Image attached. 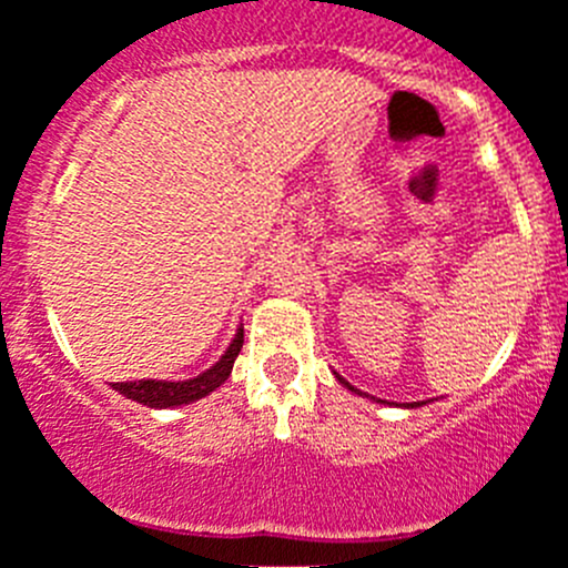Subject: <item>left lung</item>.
<instances>
[{
	"label": "left lung",
	"mask_w": 568,
	"mask_h": 568,
	"mask_svg": "<svg viewBox=\"0 0 568 568\" xmlns=\"http://www.w3.org/2000/svg\"><path fill=\"white\" fill-rule=\"evenodd\" d=\"M336 378H338V384H344V386H347V389H349V392H358V395L369 397V395H367V392L356 389V386L349 384V381H344V378H342V375H338V373H336ZM373 400H375V404H386V400H381V397H373ZM395 406H397V404H395ZM404 406H412V409H415V406H423V404H420V400H417V404H404Z\"/></svg>",
	"instance_id": "1"
}]
</instances>
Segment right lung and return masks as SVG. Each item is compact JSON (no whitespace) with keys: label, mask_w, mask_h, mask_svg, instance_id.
I'll list each match as a JSON object with an SVG mask.
<instances>
[{"label":"right lung","mask_w":568,"mask_h":568,"mask_svg":"<svg viewBox=\"0 0 568 568\" xmlns=\"http://www.w3.org/2000/svg\"><path fill=\"white\" fill-rule=\"evenodd\" d=\"M241 347H243V327H237L235 338H232V344L226 347L224 356L212 364L206 373L195 375V378H187V381H151V378L148 381H116V384H111V386H114V389L120 392L123 397H131V400H136V404L151 406V409H173V406H187V404H193V400L206 397L210 392H215L226 378H230L232 364H235Z\"/></svg>","instance_id":"1"}]
</instances>
